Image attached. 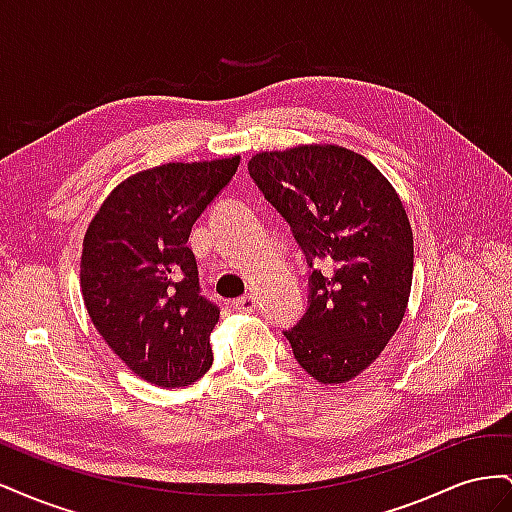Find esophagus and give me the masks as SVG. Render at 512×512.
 <instances>
[{
	"label": "esophagus",
	"instance_id": "34e87169",
	"mask_svg": "<svg viewBox=\"0 0 512 512\" xmlns=\"http://www.w3.org/2000/svg\"><path fill=\"white\" fill-rule=\"evenodd\" d=\"M232 307H235L237 312L252 314L256 309V297H254V294H243V297H239L237 301H232Z\"/></svg>",
	"mask_w": 512,
	"mask_h": 512
}]
</instances>
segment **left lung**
<instances>
[{"mask_svg":"<svg viewBox=\"0 0 512 512\" xmlns=\"http://www.w3.org/2000/svg\"><path fill=\"white\" fill-rule=\"evenodd\" d=\"M247 170L312 269L305 314L284 331L294 359L322 384L348 382L404 320L414 267L406 209L374 164L337 145L262 151Z\"/></svg>","mask_w":512,"mask_h":512,"instance_id":"1","label":"left lung"}]
</instances>
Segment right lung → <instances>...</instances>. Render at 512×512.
I'll use <instances>...</instances> for the list:
<instances>
[{
	"label": "right lung",
	"instance_id": "obj_1",
	"mask_svg": "<svg viewBox=\"0 0 512 512\" xmlns=\"http://www.w3.org/2000/svg\"><path fill=\"white\" fill-rule=\"evenodd\" d=\"M239 156L170 162L121 181L83 241L81 288L104 342L143 380L179 389L211 367L220 307L200 294L188 239Z\"/></svg>",
	"mask_w": 512,
	"mask_h": 512
}]
</instances>
